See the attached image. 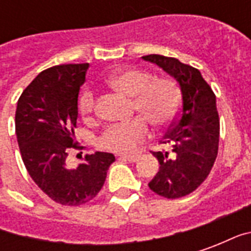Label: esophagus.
<instances>
[{
  "instance_id": "1",
  "label": "esophagus",
  "mask_w": 251,
  "mask_h": 251,
  "mask_svg": "<svg viewBox=\"0 0 251 251\" xmlns=\"http://www.w3.org/2000/svg\"><path fill=\"white\" fill-rule=\"evenodd\" d=\"M121 158H124V160H127V161H130V163H134L138 160V156L136 154H121Z\"/></svg>"
}]
</instances>
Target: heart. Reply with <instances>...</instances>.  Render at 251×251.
<instances>
[{"label": "heart", "mask_w": 251, "mask_h": 251, "mask_svg": "<svg viewBox=\"0 0 251 251\" xmlns=\"http://www.w3.org/2000/svg\"><path fill=\"white\" fill-rule=\"evenodd\" d=\"M106 84L118 93L131 97L133 111L140 113L154 127H167L179 115L181 95L179 84L172 77H153L145 70L124 68L110 75ZM79 113L84 121H93L97 113V102L91 90H84L80 95ZM143 119L136 117L126 124L110 125L99 136L98 145L115 153L130 152L149 134L147 121Z\"/></svg>", "instance_id": "obj_1"}]
</instances>
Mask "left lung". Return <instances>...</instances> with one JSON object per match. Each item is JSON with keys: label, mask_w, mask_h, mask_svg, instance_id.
<instances>
[{"label": "left lung", "mask_w": 251, "mask_h": 251, "mask_svg": "<svg viewBox=\"0 0 251 251\" xmlns=\"http://www.w3.org/2000/svg\"><path fill=\"white\" fill-rule=\"evenodd\" d=\"M174 76L181 90V107L161 144L167 151L152 152L160 169L149 188L167 199H179L194 192L210 175L219 147V114L216 97L198 68L175 57L147 55Z\"/></svg>", "instance_id": "obj_1"}]
</instances>
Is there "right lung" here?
I'll use <instances>...</instances> for the list:
<instances>
[{
    "mask_svg": "<svg viewBox=\"0 0 251 251\" xmlns=\"http://www.w3.org/2000/svg\"><path fill=\"white\" fill-rule=\"evenodd\" d=\"M88 63L60 64L40 72L25 88L16 110V134L28 174L37 187L62 205L93 200L103 187L114 154H86L76 168L68 153L82 149L75 141L77 97ZM82 153V152H80Z\"/></svg>",
    "mask_w": 251,
    "mask_h": 251,
    "instance_id": "add662e5",
    "label": "right lung"
}]
</instances>
